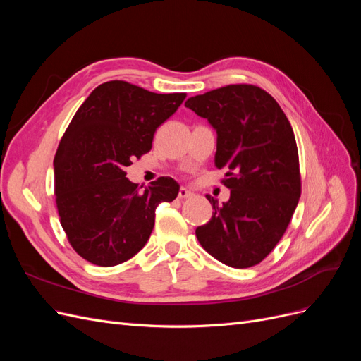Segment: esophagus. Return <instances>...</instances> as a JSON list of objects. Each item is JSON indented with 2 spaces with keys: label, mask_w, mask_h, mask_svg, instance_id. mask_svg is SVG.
Segmentation results:
<instances>
[{
  "label": "esophagus",
  "mask_w": 361,
  "mask_h": 361,
  "mask_svg": "<svg viewBox=\"0 0 361 361\" xmlns=\"http://www.w3.org/2000/svg\"><path fill=\"white\" fill-rule=\"evenodd\" d=\"M179 199H187V197H190V195H192V192L188 190V188H185V187H182L180 190H179Z\"/></svg>",
  "instance_id": "esophagus-1"
}]
</instances>
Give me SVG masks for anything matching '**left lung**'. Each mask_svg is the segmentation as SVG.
<instances>
[{
	"label": "left lung",
	"instance_id": "1",
	"mask_svg": "<svg viewBox=\"0 0 361 361\" xmlns=\"http://www.w3.org/2000/svg\"><path fill=\"white\" fill-rule=\"evenodd\" d=\"M216 130V169L231 199L211 202L212 218L195 228L200 245L221 264L250 268L285 235L301 195L297 141L286 114L260 87L232 84L185 102Z\"/></svg>",
	"mask_w": 361,
	"mask_h": 361
}]
</instances>
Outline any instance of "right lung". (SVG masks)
<instances>
[{"mask_svg": "<svg viewBox=\"0 0 361 361\" xmlns=\"http://www.w3.org/2000/svg\"><path fill=\"white\" fill-rule=\"evenodd\" d=\"M185 97L108 81L75 113L54 158L56 202L71 245L90 264L114 267L135 256L154 231L157 206L178 197L174 179L141 190L125 169L152 149L157 128Z\"/></svg>", "mask_w": 361, "mask_h": 361, "instance_id": "obj_1", "label": "right lung"}]
</instances>
